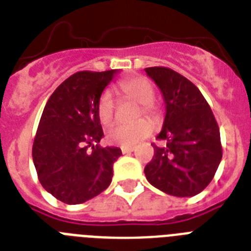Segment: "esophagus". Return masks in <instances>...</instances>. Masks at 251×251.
Segmentation results:
<instances>
[{
  "mask_svg": "<svg viewBox=\"0 0 251 251\" xmlns=\"http://www.w3.org/2000/svg\"><path fill=\"white\" fill-rule=\"evenodd\" d=\"M135 151V148L134 147H122L121 148V151L124 153V154H127V153H131V151Z\"/></svg>",
  "mask_w": 251,
  "mask_h": 251,
  "instance_id": "esophagus-1",
  "label": "esophagus"
}]
</instances>
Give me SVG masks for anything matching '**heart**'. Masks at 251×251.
I'll return each instance as SVG.
<instances>
[{
	"mask_svg": "<svg viewBox=\"0 0 251 251\" xmlns=\"http://www.w3.org/2000/svg\"><path fill=\"white\" fill-rule=\"evenodd\" d=\"M119 90L126 98L140 104V111L138 117H154L157 115V108L153 104L154 100V88L148 80L142 76H132L122 80L119 84ZM98 119L103 125L112 124L115 117V100L108 90L103 92L97 104ZM151 134V125L148 121H139L134 125H117L113 126L107 134L109 143L121 147H135L136 144L148 138Z\"/></svg>",
	"mask_w": 251,
	"mask_h": 251,
	"instance_id": "1",
	"label": "heart"
}]
</instances>
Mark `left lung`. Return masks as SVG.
Here are the masks:
<instances>
[{"label": "left lung", "instance_id": "obj_1", "mask_svg": "<svg viewBox=\"0 0 251 251\" xmlns=\"http://www.w3.org/2000/svg\"><path fill=\"white\" fill-rule=\"evenodd\" d=\"M161 89L166 117L154 155L145 166L149 184L174 197H194L213 180L222 159L220 127L209 104L190 80L168 67H147Z\"/></svg>", "mask_w": 251, "mask_h": 251}]
</instances>
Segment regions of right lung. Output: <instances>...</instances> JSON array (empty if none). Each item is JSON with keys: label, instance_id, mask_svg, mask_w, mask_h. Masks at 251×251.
I'll return each instance as SVG.
<instances>
[{"label": "right lung", "instance_id": "right-lung-1", "mask_svg": "<svg viewBox=\"0 0 251 251\" xmlns=\"http://www.w3.org/2000/svg\"><path fill=\"white\" fill-rule=\"evenodd\" d=\"M116 70L79 71L57 86L42 113L33 162L42 186L66 204H81L109 186L122 154L102 148L97 104Z\"/></svg>", "mask_w": 251, "mask_h": 251}]
</instances>
